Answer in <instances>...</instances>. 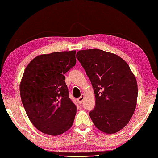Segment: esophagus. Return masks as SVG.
<instances>
[{
  "label": "esophagus",
  "mask_w": 158,
  "mask_h": 158,
  "mask_svg": "<svg viewBox=\"0 0 158 158\" xmlns=\"http://www.w3.org/2000/svg\"><path fill=\"white\" fill-rule=\"evenodd\" d=\"M84 99V94H82V95L80 98H78L77 99V102H78L79 104H81L82 102H83V100Z\"/></svg>",
  "instance_id": "esophagus-1"
}]
</instances>
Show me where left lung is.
Returning <instances> with one entry per match:
<instances>
[{"instance_id": "8db88e82", "label": "left lung", "mask_w": 158, "mask_h": 158, "mask_svg": "<svg viewBox=\"0 0 158 158\" xmlns=\"http://www.w3.org/2000/svg\"><path fill=\"white\" fill-rule=\"evenodd\" d=\"M76 58L92 83L95 104L89 114L106 134L121 131L136 109L138 85L135 74L121 57L98 49L80 50Z\"/></svg>"}]
</instances>
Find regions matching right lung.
I'll list each match as a JSON object with an SVG mask.
<instances>
[{"label": "right lung", "instance_id": "obj_1", "mask_svg": "<svg viewBox=\"0 0 158 158\" xmlns=\"http://www.w3.org/2000/svg\"><path fill=\"white\" fill-rule=\"evenodd\" d=\"M76 51L54 52L35 57L20 84L23 106L37 130L51 136L72 127L76 107L69 98L64 74L76 64Z\"/></svg>", "mask_w": 158, "mask_h": 158}]
</instances>
